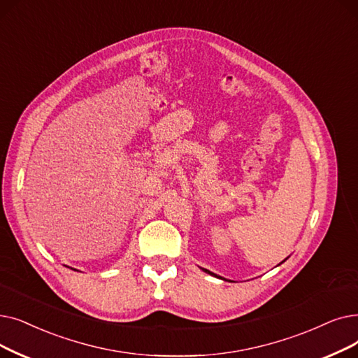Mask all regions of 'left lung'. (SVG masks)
Instances as JSON below:
<instances>
[{"label":"left lung","instance_id":"8db88e82","mask_svg":"<svg viewBox=\"0 0 358 358\" xmlns=\"http://www.w3.org/2000/svg\"><path fill=\"white\" fill-rule=\"evenodd\" d=\"M203 271H205V272H208V273H210V275H213V273H212V272H209L208 269H203Z\"/></svg>","mask_w":358,"mask_h":358}]
</instances>
